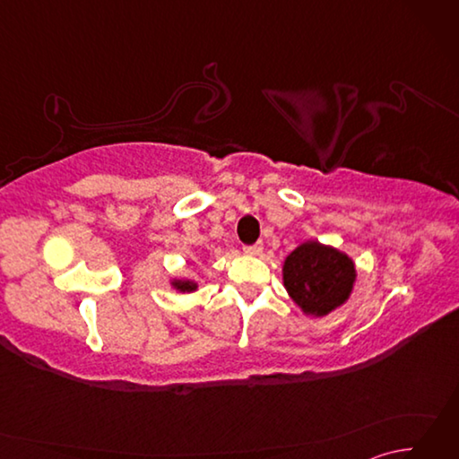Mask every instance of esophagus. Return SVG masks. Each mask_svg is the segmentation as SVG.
<instances>
[{
	"label": "esophagus",
	"mask_w": 459,
	"mask_h": 459,
	"mask_svg": "<svg viewBox=\"0 0 459 459\" xmlns=\"http://www.w3.org/2000/svg\"><path fill=\"white\" fill-rule=\"evenodd\" d=\"M262 248H264V247H262L260 242H258V245L245 247L242 250H245V255H247V256H260V255H262Z\"/></svg>",
	"instance_id": "esophagus-1"
}]
</instances>
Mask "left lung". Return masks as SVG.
<instances>
[{
	"instance_id": "left-lung-1",
	"label": "left lung",
	"mask_w": 459,
	"mask_h": 459,
	"mask_svg": "<svg viewBox=\"0 0 459 459\" xmlns=\"http://www.w3.org/2000/svg\"><path fill=\"white\" fill-rule=\"evenodd\" d=\"M281 280L291 301L309 317H325L353 294L355 262L343 250L306 240L290 252Z\"/></svg>"
}]
</instances>
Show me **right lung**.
<instances>
[{
	"mask_svg": "<svg viewBox=\"0 0 459 459\" xmlns=\"http://www.w3.org/2000/svg\"><path fill=\"white\" fill-rule=\"evenodd\" d=\"M169 284L175 291H179V294H193V291L199 290V284L191 278H171Z\"/></svg>",
	"mask_w": 459,
	"mask_h": 459,
	"instance_id": "1",
	"label": "right lung"
}]
</instances>
